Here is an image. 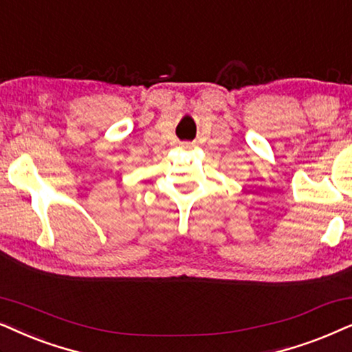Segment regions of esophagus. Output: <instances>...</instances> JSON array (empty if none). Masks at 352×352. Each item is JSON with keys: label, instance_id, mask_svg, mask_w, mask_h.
I'll return each mask as SVG.
<instances>
[{"label": "esophagus", "instance_id": "esophagus-1", "mask_svg": "<svg viewBox=\"0 0 352 352\" xmlns=\"http://www.w3.org/2000/svg\"><path fill=\"white\" fill-rule=\"evenodd\" d=\"M196 144L195 143H182V148L184 149H191V148H195Z\"/></svg>", "mask_w": 352, "mask_h": 352}]
</instances>
